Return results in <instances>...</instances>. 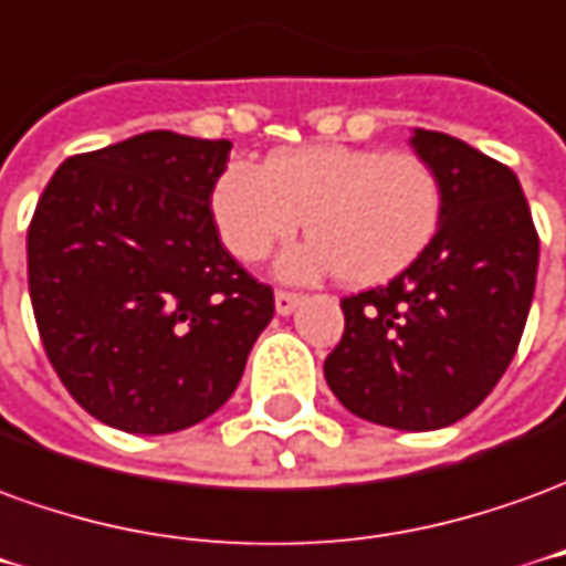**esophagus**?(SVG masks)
Listing matches in <instances>:
<instances>
[{
  "label": "esophagus",
  "instance_id": "obj_1",
  "mask_svg": "<svg viewBox=\"0 0 566 566\" xmlns=\"http://www.w3.org/2000/svg\"><path fill=\"white\" fill-rule=\"evenodd\" d=\"M302 292H286V290H276L274 295V307L280 316H290L298 304H302Z\"/></svg>",
  "mask_w": 566,
  "mask_h": 566
}]
</instances>
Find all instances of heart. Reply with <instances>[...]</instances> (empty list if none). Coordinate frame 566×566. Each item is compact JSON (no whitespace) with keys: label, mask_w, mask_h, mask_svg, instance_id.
Here are the masks:
<instances>
[{"label":"heart","mask_w":566,"mask_h":566,"mask_svg":"<svg viewBox=\"0 0 566 566\" xmlns=\"http://www.w3.org/2000/svg\"><path fill=\"white\" fill-rule=\"evenodd\" d=\"M212 219L228 252L259 262L307 219V240L280 259L290 280L338 271L347 286H380L408 271L442 226V188L411 151L302 146L268 167L228 164L212 188Z\"/></svg>","instance_id":"heart-1"}]
</instances>
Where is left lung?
<instances>
[{
    "label": "left lung",
    "mask_w": 566,
    "mask_h": 566,
    "mask_svg": "<svg viewBox=\"0 0 566 566\" xmlns=\"http://www.w3.org/2000/svg\"><path fill=\"white\" fill-rule=\"evenodd\" d=\"M442 188V226L387 286L340 302L344 335L326 356L338 402L392 430L451 427L484 402L518 350L539 238L518 176L463 139L415 130Z\"/></svg>",
    "instance_id": "8db88e82"
}]
</instances>
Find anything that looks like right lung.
Segmentation results:
<instances>
[{"label": "right lung", "instance_id": "1", "mask_svg": "<svg viewBox=\"0 0 566 566\" xmlns=\"http://www.w3.org/2000/svg\"><path fill=\"white\" fill-rule=\"evenodd\" d=\"M228 139L148 130L72 155L27 234L30 298L51 366L115 430H186L231 399L274 292L219 240L212 188Z\"/></svg>", "mask_w": 566, "mask_h": 566}]
</instances>
